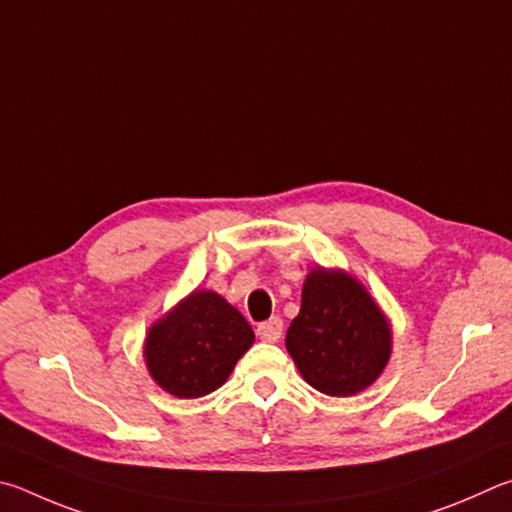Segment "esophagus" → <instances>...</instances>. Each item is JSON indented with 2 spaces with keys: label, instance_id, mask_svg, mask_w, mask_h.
<instances>
[{
  "label": "esophagus",
  "instance_id": "esophagus-1",
  "mask_svg": "<svg viewBox=\"0 0 512 512\" xmlns=\"http://www.w3.org/2000/svg\"><path fill=\"white\" fill-rule=\"evenodd\" d=\"M256 333H258V337L265 339V342H279L281 335H283V321L279 317L267 319L256 328Z\"/></svg>",
  "mask_w": 512,
  "mask_h": 512
}]
</instances>
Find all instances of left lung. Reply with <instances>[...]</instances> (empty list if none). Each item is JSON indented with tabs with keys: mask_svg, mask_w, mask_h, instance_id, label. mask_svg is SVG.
I'll return each instance as SVG.
<instances>
[{
	"mask_svg": "<svg viewBox=\"0 0 512 512\" xmlns=\"http://www.w3.org/2000/svg\"><path fill=\"white\" fill-rule=\"evenodd\" d=\"M285 346L310 387L348 398L380 378L391 355V326L351 274L315 267L303 283Z\"/></svg>",
	"mask_w": 512,
	"mask_h": 512,
	"instance_id": "8db88e82",
	"label": "left lung"
}]
</instances>
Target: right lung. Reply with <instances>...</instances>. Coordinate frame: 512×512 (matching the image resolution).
<instances>
[{
    "instance_id": "add662e5",
    "label": "right lung",
    "mask_w": 512,
    "mask_h": 512,
    "mask_svg": "<svg viewBox=\"0 0 512 512\" xmlns=\"http://www.w3.org/2000/svg\"><path fill=\"white\" fill-rule=\"evenodd\" d=\"M254 344V330L227 299L195 290L150 326L146 366L175 398H202L220 389Z\"/></svg>"
}]
</instances>
